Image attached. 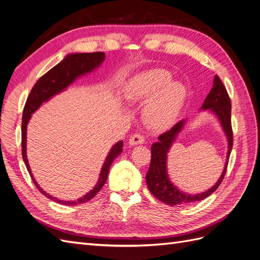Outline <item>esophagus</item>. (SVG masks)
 I'll return each mask as SVG.
<instances>
[{"instance_id":"34e87169","label":"esophagus","mask_w":260,"mask_h":260,"mask_svg":"<svg viewBox=\"0 0 260 260\" xmlns=\"http://www.w3.org/2000/svg\"><path fill=\"white\" fill-rule=\"evenodd\" d=\"M144 143V138L141 135H133L129 139V144L130 145H138V144H143Z\"/></svg>"}]
</instances>
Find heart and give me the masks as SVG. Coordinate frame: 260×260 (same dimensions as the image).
Returning <instances> with one entry per match:
<instances>
[{
    "label": "heart",
    "instance_id": "1",
    "mask_svg": "<svg viewBox=\"0 0 260 260\" xmlns=\"http://www.w3.org/2000/svg\"><path fill=\"white\" fill-rule=\"evenodd\" d=\"M171 79L168 70L154 68L137 75L129 83L128 95L131 100L141 103L149 101L144 108V119L152 129L169 128L183 106L185 86Z\"/></svg>",
    "mask_w": 260,
    "mask_h": 260
}]
</instances>
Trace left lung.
Here are the masks:
<instances>
[{
	"mask_svg": "<svg viewBox=\"0 0 260 260\" xmlns=\"http://www.w3.org/2000/svg\"><path fill=\"white\" fill-rule=\"evenodd\" d=\"M202 111H209L214 114L220 122V125L224 132L228 141V152L225 164L222 170V174L218 179L217 182L212 185L209 190L198 193V194H188L179 188L171 182L168 172H167V157L169 149L172 144L175 143L179 133L182 131L185 125L186 120L183 119L176 123L169 131L162 133L158 137V142H155L152 145V158L151 165H149L148 171L146 174V184L148 190L155 196L157 200L164 202L170 206L177 205H187L190 203L199 202L208 198L210 194L214 193L220 183L222 182L224 178L228 161L231 154V149L233 145V133L231 127V101L225 86L222 81L219 79L218 76L214 78V84L207 98L204 101L201 107Z\"/></svg>",
	"mask_w": 260,
	"mask_h": 260,
	"instance_id": "8db88e82",
	"label": "left lung"
}]
</instances>
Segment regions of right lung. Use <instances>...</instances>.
Masks as SVG:
<instances>
[{
	"label": "right lung",
	"instance_id": "obj_1",
	"mask_svg": "<svg viewBox=\"0 0 260 260\" xmlns=\"http://www.w3.org/2000/svg\"><path fill=\"white\" fill-rule=\"evenodd\" d=\"M104 59L105 54L103 52L73 53L67 55L64 59L58 62V64L53 67L51 70H49L48 73L43 75L40 79L37 81V83L34 85L32 90L30 91L25 108H23L21 122V153L23 161H25L29 175L31 179H32L35 185L39 188V191L48 199L58 204H61V205L75 206L77 204H83L92 200L94 196L101 191V188L103 187L107 180L108 171L109 168H111L112 162L116 159V157L119 156L122 152L123 142L122 141H119V142H117L111 148V151H109L103 164V167L101 168L98 183L89 193H86L83 198L78 199L77 201H62L54 198V196L43 191V188L40 187V185L37 183V181L34 178L27 158V125L31 118V115H32L43 103L50 101V99H52L54 95H56V94L66 90L68 86L74 83L76 79H78L79 77L90 74L94 69L99 68L102 62L104 61Z\"/></svg>",
	"mask_w": 260,
	"mask_h": 260
}]
</instances>
